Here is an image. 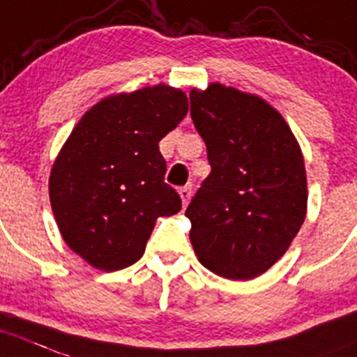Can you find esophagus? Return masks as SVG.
Returning a JSON list of instances; mask_svg holds the SVG:
<instances>
[{
    "label": "esophagus",
    "mask_w": 357,
    "mask_h": 357,
    "mask_svg": "<svg viewBox=\"0 0 357 357\" xmlns=\"http://www.w3.org/2000/svg\"><path fill=\"white\" fill-rule=\"evenodd\" d=\"M190 195H192V188H190V186H183V188H179V197H181L183 206L188 204Z\"/></svg>",
    "instance_id": "esophagus-1"
}]
</instances>
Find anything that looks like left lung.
<instances>
[{
	"label": "left lung",
	"mask_w": 357,
	"mask_h": 357,
	"mask_svg": "<svg viewBox=\"0 0 357 357\" xmlns=\"http://www.w3.org/2000/svg\"><path fill=\"white\" fill-rule=\"evenodd\" d=\"M211 172L185 215L199 262L229 280H252L287 252L306 216L301 148L266 100L224 84L190 93Z\"/></svg>",
	"instance_id": "left-lung-1"
}]
</instances>
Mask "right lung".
<instances>
[{
    "label": "right lung",
    "instance_id": "right-lung-1",
    "mask_svg": "<svg viewBox=\"0 0 357 357\" xmlns=\"http://www.w3.org/2000/svg\"><path fill=\"white\" fill-rule=\"evenodd\" d=\"M188 112L185 91L156 84L95 103L63 144L49 197L66 245L102 271L142 257L158 216L181 209L158 142Z\"/></svg>",
    "mask_w": 357,
    "mask_h": 357
}]
</instances>
